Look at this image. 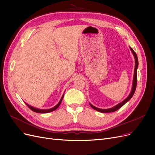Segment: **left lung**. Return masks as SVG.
<instances>
[{
  "mask_svg": "<svg viewBox=\"0 0 155 155\" xmlns=\"http://www.w3.org/2000/svg\"><path fill=\"white\" fill-rule=\"evenodd\" d=\"M130 49V51H132V53L134 55V58L135 59V67H134V76H133V85H132V88H131V91L129 94V95L128 96V97L125 99L123 101H121L120 104H118V105H115L114 107L110 108V109H99V108L96 107L94 105H92L91 103H89V104L92 107V109H94V110L100 112H103V113H107V112H114L117 110H118L120 108H121L123 105H124L127 102L129 101L131 97H133V94L135 92V90H136V87H137V69H138V57L137 55L134 52V51L133 50V49L129 47Z\"/></svg>",
  "mask_w": 155,
  "mask_h": 155,
  "instance_id": "left-lung-1",
  "label": "left lung"
}]
</instances>
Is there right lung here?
Instances as JSON below:
<instances>
[{
  "label": "right lung",
  "instance_id": "right-lung-1",
  "mask_svg": "<svg viewBox=\"0 0 155 155\" xmlns=\"http://www.w3.org/2000/svg\"><path fill=\"white\" fill-rule=\"evenodd\" d=\"M63 96H64V94H63V96H62L61 98L60 101H59V103H58V104L57 105H56L55 106H54V107L51 108V109H38V108H35V107H32V106H31V105H28V104H26V103H25V104H26V105L28 107L30 108V109L32 111L35 112H37V113H42V114H44V113H48V112H52V111H54V110H56V109H58V107L60 105L61 103V101H62V100H63Z\"/></svg>",
  "mask_w": 155,
  "mask_h": 155
}]
</instances>
